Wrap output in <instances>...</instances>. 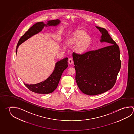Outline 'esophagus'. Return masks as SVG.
Instances as JSON below:
<instances>
[{"instance_id":"34e87169","label":"esophagus","mask_w":134,"mask_h":134,"mask_svg":"<svg viewBox=\"0 0 134 134\" xmlns=\"http://www.w3.org/2000/svg\"><path fill=\"white\" fill-rule=\"evenodd\" d=\"M73 59L72 58H69V60H68V63L70 64H73Z\"/></svg>"}]
</instances>
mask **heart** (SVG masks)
Instances as JSON below:
<instances>
[{"instance_id": "1", "label": "heart", "mask_w": 134, "mask_h": 134, "mask_svg": "<svg viewBox=\"0 0 134 134\" xmlns=\"http://www.w3.org/2000/svg\"><path fill=\"white\" fill-rule=\"evenodd\" d=\"M69 42L72 44L78 42L76 47L77 51L79 53H83L89 47L91 43V38L87 35L84 31H77L70 39Z\"/></svg>"}]
</instances>
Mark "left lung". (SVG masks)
<instances>
[{"mask_svg":"<svg viewBox=\"0 0 134 134\" xmlns=\"http://www.w3.org/2000/svg\"><path fill=\"white\" fill-rule=\"evenodd\" d=\"M96 28L102 33L100 42L110 46L83 54H72L77 86L89 96L102 94L113 88L121 67L118 45L105 29Z\"/></svg>","mask_w":134,"mask_h":134,"instance_id":"8db88e82","label":"left lung"}]
</instances>
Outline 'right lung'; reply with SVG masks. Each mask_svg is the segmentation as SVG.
Returning a JSON list of instances; mask_svg holds the SVG:
<instances>
[{
	"label": "right lung",
	"mask_w": 134,
	"mask_h": 134,
	"mask_svg": "<svg viewBox=\"0 0 134 134\" xmlns=\"http://www.w3.org/2000/svg\"><path fill=\"white\" fill-rule=\"evenodd\" d=\"M60 23L61 21L57 19L49 21H47V24H44L43 22H38L34 24L20 38L17 45L16 55L19 45H21V43L25 41L32 36L41 31L44 26H56L59 24ZM67 61L68 58L66 57L57 62L55 64L54 70L52 74L50 75L49 77L47 80L42 82L36 84L29 85L25 83H24V84L30 90L36 93L47 94L52 93L57 88L62 73L64 70L68 67Z\"/></svg>",
	"instance_id": "obj_1"
}]
</instances>
